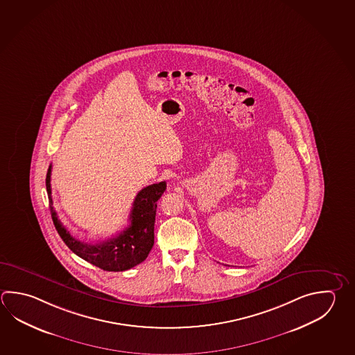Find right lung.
I'll list each match as a JSON object with an SVG mask.
<instances>
[{"label":"right lung","mask_w":355,"mask_h":355,"mask_svg":"<svg viewBox=\"0 0 355 355\" xmlns=\"http://www.w3.org/2000/svg\"><path fill=\"white\" fill-rule=\"evenodd\" d=\"M51 164L47 169L46 191L49 206L55 228L75 254L83 260L93 263L104 271H125L147 259L154 245V222L157 212V201L164 193L166 182L154 183L143 188L135 196L130 212V225L121 234L98 243L80 241L73 237L58 218L51 198Z\"/></svg>","instance_id":"1"}]
</instances>
